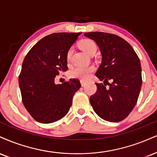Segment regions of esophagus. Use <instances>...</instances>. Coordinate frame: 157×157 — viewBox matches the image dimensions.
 Returning a JSON list of instances; mask_svg holds the SVG:
<instances>
[{"label":"esophagus","mask_w":157,"mask_h":157,"mask_svg":"<svg viewBox=\"0 0 157 157\" xmlns=\"http://www.w3.org/2000/svg\"><path fill=\"white\" fill-rule=\"evenodd\" d=\"M80 83H81V86H86V81L81 80H80Z\"/></svg>","instance_id":"34e87169"}]
</instances>
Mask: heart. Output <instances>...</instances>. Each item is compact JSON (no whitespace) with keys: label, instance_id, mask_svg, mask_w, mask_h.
<instances>
[{"label":"heart","instance_id":"b5f03b06","mask_svg":"<svg viewBox=\"0 0 157 157\" xmlns=\"http://www.w3.org/2000/svg\"><path fill=\"white\" fill-rule=\"evenodd\" d=\"M80 47L82 50L85 51L87 54L90 55L95 53L97 50V44L91 39H85L82 41L80 44ZM72 54V49L70 48L68 50L67 54V60L70 61L71 56ZM95 69L94 66H86V67H77L71 69L69 72V75L72 78L80 79L82 80H86L90 77L91 74Z\"/></svg>","mask_w":157,"mask_h":157}]
</instances>
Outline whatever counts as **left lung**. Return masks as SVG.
I'll return each instance as SVG.
<instances>
[{
  "label": "left lung",
  "instance_id": "left-lung-1",
  "mask_svg": "<svg viewBox=\"0 0 157 157\" xmlns=\"http://www.w3.org/2000/svg\"><path fill=\"white\" fill-rule=\"evenodd\" d=\"M84 35L97 43L102 55L96 76L104 84L96 83L97 90L90 96V105L102 119L121 121L135 107L141 89L142 70L138 56L127 41L117 35L104 32Z\"/></svg>",
  "mask_w": 157,
  "mask_h": 157
}]
</instances>
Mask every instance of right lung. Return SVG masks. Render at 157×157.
Listing matches in <instances>:
<instances>
[{
    "mask_svg": "<svg viewBox=\"0 0 157 157\" xmlns=\"http://www.w3.org/2000/svg\"><path fill=\"white\" fill-rule=\"evenodd\" d=\"M81 33H55L39 40L24 58L19 86L25 107L38 122L50 124L63 118L72 104L80 80L55 83L67 71V54Z\"/></svg>",
    "mask_w": 157,
    "mask_h": 157,
    "instance_id": "right-lung-1",
    "label": "right lung"
}]
</instances>
